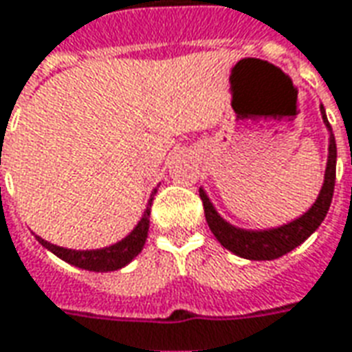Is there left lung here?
<instances>
[{"instance_id":"left-lung-1","label":"left lung","mask_w":352,"mask_h":352,"mask_svg":"<svg viewBox=\"0 0 352 352\" xmlns=\"http://www.w3.org/2000/svg\"><path fill=\"white\" fill-rule=\"evenodd\" d=\"M322 119L328 131H330V157H328V166H326V178H324V186L320 195L316 199V203L305 212L301 218L292 221L288 226H283L278 229H269V231H244V229H236L229 226L228 221H223L218 216V212L214 210V206L208 201V197L204 195L201 189L199 195L203 201L204 216L208 221V228L214 233V236L241 258L246 260H276L284 254L294 250L296 246H300L305 239H307L313 231H315L328 214V208L331 204V197H333V186H336V159H338V148H336V138L331 126L326 119L322 108Z\"/></svg>"}]
</instances>
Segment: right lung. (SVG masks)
Returning a JSON list of instances; mask_svg holds the SVG:
<instances>
[{
	"label": "right lung",
	"instance_id": "1",
	"mask_svg": "<svg viewBox=\"0 0 352 352\" xmlns=\"http://www.w3.org/2000/svg\"><path fill=\"white\" fill-rule=\"evenodd\" d=\"M151 201L153 199H149V206H151ZM149 206L146 214H144V218L138 221V226L134 228L131 235L123 239L121 243L108 246V248H102V250H68V248H60L56 244L47 243L41 236H37V241L43 244L45 248H49L54 256H58L60 260L68 261V263L76 265V267L87 269V271H96V273L116 271V269L124 267L144 248L149 229Z\"/></svg>",
	"mask_w": 352,
	"mask_h": 352
}]
</instances>
